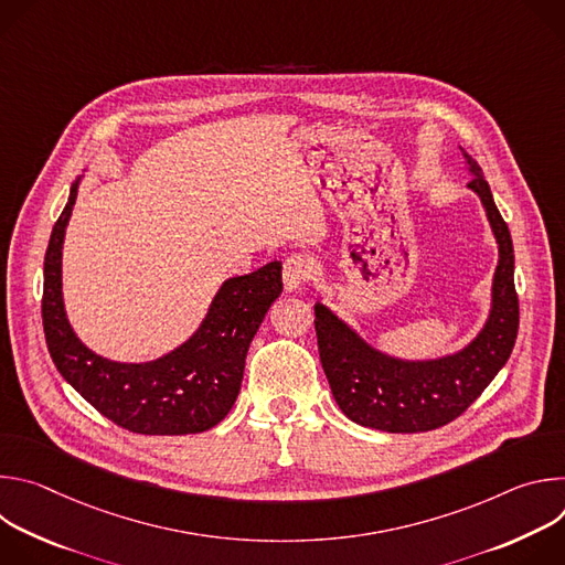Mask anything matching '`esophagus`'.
Here are the masks:
<instances>
[{
  "label": "esophagus",
  "instance_id": "1",
  "mask_svg": "<svg viewBox=\"0 0 565 565\" xmlns=\"http://www.w3.org/2000/svg\"><path fill=\"white\" fill-rule=\"evenodd\" d=\"M315 273V264L312 259H308L306 255H290L284 262V286L288 292L299 290L303 284H308L312 279Z\"/></svg>",
  "mask_w": 565,
  "mask_h": 565
}]
</instances>
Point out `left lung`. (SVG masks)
I'll return each instance as SVG.
<instances>
[{"mask_svg":"<svg viewBox=\"0 0 565 565\" xmlns=\"http://www.w3.org/2000/svg\"><path fill=\"white\" fill-rule=\"evenodd\" d=\"M471 188L488 212L499 241V266L492 288V312L478 338L458 351L429 362H405L371 349L327 306L315 303L319 360L333 397L347 418L388 434H418L456 420L505 366L519 333V295L514 288V248L488 181L465 153Z\"/></svg>","mask_w":565,"mask_h":565,"instance_id":"obj_1","label":"left lung"}]
</instances>
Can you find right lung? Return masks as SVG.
I'll return each mask as SVG.
<instances>
[{"mask_svg":"<svg viewBox=\"0 0 565 565\" xmlns=\"http://www.w3.org/2000/svg\"><path fill=\"white\" fill-rule=\"evenodd\" d=\"M75 196L77 181L44 257L42 324L53 364L94 409L122 429L142 436L212 429L232 409L250 342L281 295V264L270 262L250 275L227 279L201 329L166 358L145 364L111 362L75 338L62 303V241Z\"/></svg>","mask_w":565,"mask_h":565,"instance_id":"obj_1","label":"right lung"}]
</instances>
